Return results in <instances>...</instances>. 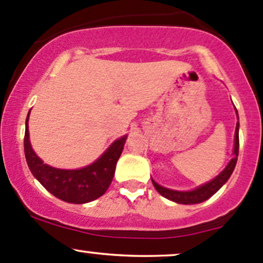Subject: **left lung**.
I'll list each match as a JSON object with an SVG mask.
<instances>
[{
    "instance_id": "1",
    "label": "left lung",
    "mask_w": 263,
    "mask_h": 263,
    "mask_svg": "<svg viewBox=\"0 0 263 263\" xmlns=\"http://www.w3.org/2000/svg\"><path fill=\"white\" fill-rule=\"evenodd\" d=\"M236 115H237V118H238L237 109H236ZM238 128H239V123L237 122V125H236V131H235V146H233L232 158H231L230 162L227 163V166L224 167V168L222 170L220 174L216 176L215 178H212V180L209 181V182L201 184V186L196 187L195 190H191V191H177V190L167 189V187H163L161 186V184H158L154 178H151L152 183H154L155 189L157 190V192L160 193V195H162L163 197H166L167 200H171L181 204H195V203H201V202L209 200L211 196L215 195V193L217 192L218 190H220L221 187L227 182V181H229L231 175H232L233 170H235L236 163H237L238 147H239Z\"/></svg>"
}]
</instances>
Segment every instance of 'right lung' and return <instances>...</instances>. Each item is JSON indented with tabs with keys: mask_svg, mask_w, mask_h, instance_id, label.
Wrapping results in <instances>:
<instances>
[{
	"mask_svg": "<svg viewBox=\"0 0 263 263\" xmlns=\"http://www.w3.org/2000/svg\"><path fill=\"white\" fill-rule=\"evenodd\" d=\"M28 112L25 129V156L28 168L37 181L56 196L68 203L82 204L101 197L109 187L115 176L116 163L122 154L127 135L117 138L111 146L88 166L77 170H62L43 163L33 151L28 131Z\"/></svg>",
	"mask_w": 263,
	"mask_h": 263,
	"instance_id": "right-lung-1",
	"label": "right lung"
}]
</instances>
